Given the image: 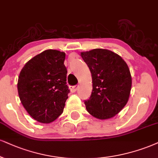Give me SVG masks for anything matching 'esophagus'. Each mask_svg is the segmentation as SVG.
<instances>
[{"instance_id":"34e87169","label":"esophagus","mask_w":158,"mask_h":158,"mask_svg":"<svg viewBox=\"0 0 158 158\" xmlns=\"http://www.w3.org/2000/svg\"><path fill=\"white\" fill-rule=\"evenodd\" d=\"M78 87H79L78 85H73V86H70L69 87L70 91H71L72 92H75V91L77 90V89H78Z\"/></svg>"}]
</instances>
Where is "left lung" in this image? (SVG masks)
I'll use <instances>...</instances> for the list:
<instances>
[{
	"label": "left lung",
	"mask_w": 158,
	"mask_h": 158,
	"mask_svg": "<svg viewBox=\"0 0 158 158\" xmlns=\"http://www.w3.org/2000/svg\"><path fill=\"white\" fill-rule=\"evenodd\" d=\"M90 69L92 92L84 100L87 111L100 119L114 117L129 99L132 78L127 64L110 50L94 49L81 53Z\"/></svg>",
	"instance_id": "left-lung-1"
}]
</instances>
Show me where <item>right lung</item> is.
I'll return each instance as SVG.
<instances>
[{
    "label": "right lung",
    "mask_w": 158,
    "mask_h": 158,
    "mask_svg": "<svg viewBox=\"0 0 158 158\" xmlns=\"http://www.w3.org/2000/svg\"><path fill=\"white\" fill-rule=\"evenodd\" d=\"M65 53L44 50L27 62L19 73L17 90L23 107L33 118L50 123L63 113L69 89Z\"/></svg>",
    "instance_id": "add662e5"
}]
</instances>
